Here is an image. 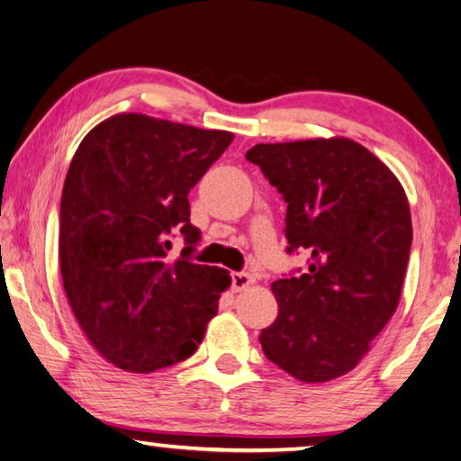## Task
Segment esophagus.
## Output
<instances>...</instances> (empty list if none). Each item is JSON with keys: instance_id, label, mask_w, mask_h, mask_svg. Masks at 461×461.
<instances>
[{"instance_id": "esophagus-1", "label": "esophagus", "mask_w": 461, "mask_h": 461, "mask_svg": "<svg viewBox=\"0 0 461 461\" xmlns=\"http://www.w3.org/2000/svg\"><path fill=\"white\" fill-rule=\"evenodd\" d=\"M252 282H254L252 276H249L248 272H233L231 274V290L233 292H240V290L248 288Z\"/></svg>"}]
</instances>
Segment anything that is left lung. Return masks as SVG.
Masks as SVG:
<instances>
[{
  "instance_id": "obj_1",
  "label": "left lung",
  "mask_w": 461,
  "mask_h": 461,
  "mask_svg": "<svg viewBox=\"0 0 461 461\" xmlns=\"http://www.w3.org/2000/svg\"><path fill=\"white\" fill-rule=\"evenodd\" d=\"M286 202V252L304 272L272 284L278 316L264 355L304 383L355 369L395 314L413 230L389 167L350 139L256 145L246 153Z\"/></svg>"
}]
</instances>
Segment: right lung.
I'll use <instances>...</instances> for the list:
<instances>
[{"label":"right lung","instance_id":"right-lung-1","mask_svg":"<svg viewBox=\"0 0 461 461\" xmlns=\"http://www.w3.org/2000/svg\"><path fill=\"white\" fill-rule=\"evenodd\" d=\"M233 140L205 131L116 114L82 139L60 202L64 290L100 355L129 373L185 361L202 345L230 286L223 267L191 262L199 231L189 191ZM186 240L182 258H166L168 238Z\"/></svg>","mask_w":461,"mask_h":461}]
</instances>
